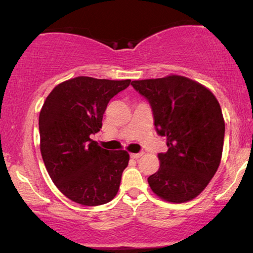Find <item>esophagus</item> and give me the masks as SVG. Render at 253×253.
Listing matches in <instances>:
<instances>
[{
  "label": "esophagus",
  "mask_w": 253,
  "mask_h": 253,
  "mask_svg": "<svg viewBox=\"0 0 253 253\" xmlns=\"http://www.w3.org/2000/svg\"><path fill=\"white\" fill-rule=\"evenodd\" d=\"M141 156H143V153H130V157H132V158H134V159L140 158Z\"/></svg>",
  "instance_id": "34e87169"
}]
</instances>
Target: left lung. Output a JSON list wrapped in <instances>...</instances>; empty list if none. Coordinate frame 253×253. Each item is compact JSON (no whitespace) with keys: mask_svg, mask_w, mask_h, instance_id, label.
I'll return each instance as SVG.
<instances>
[{"mask_svg":"<svg viewBox=\"0 0 253 253\" xmlns=\"http://www.w3.org/2000/svg\"><path fill=\"white\" fill-rule=\"evenodd\" d=\"M130 84L149 100L157 132L167 136L169 147L159 153V169L147 178L151 190L171 203L195 199L221 162L225 120L216 97L201 83L179 75Z\"/></svg>","mask_w":253,"mask_h":253,"instance_id":"1","label":"left lung"}]
</instances>
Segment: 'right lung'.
I'll return each mask as SVG.
<instances>
[{
	"instance_id": "add662e5",
	"label": "right lung",
	"mask_w": 253,
	"mask_h": 253,
	"mask_svg": "<svg viewBox=\"0 0 253 253\" xmlns=\"http://www.w3.org/2000/svg\"><path fill=\"white\" fill-rule=\"evenodd\" d=\"M129 83L78 76L54 86L42 104L39 133L43 164L56 187L74 202L100 206L118 194L128 152L104 150L90 134L102 127L110 98Z\"/></svg>"
}]
</instances>
